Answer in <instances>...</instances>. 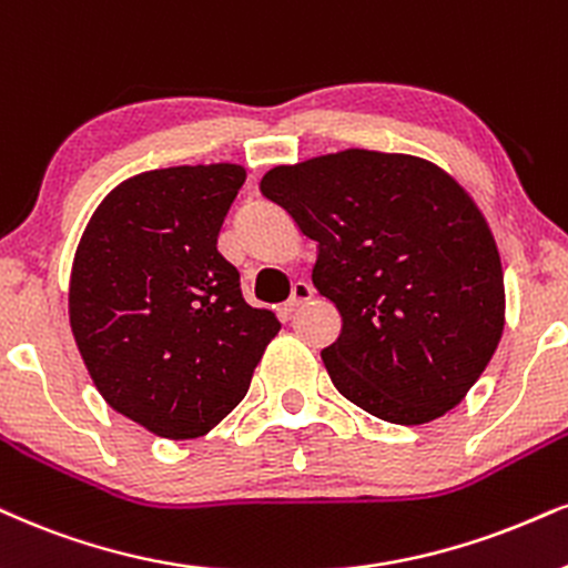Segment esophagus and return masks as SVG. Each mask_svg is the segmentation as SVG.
<instances>
[{
  "label": "esophagus",
  "mask_w": 568,
  "mask_h": 568,
  "mask_svg": "<svg viewBox=\"0 0 568 568\" xmlns=\"http://www.w3.org/2000/svg\"><path fill=\"white\" fill-rule=\"evenodd\" d=\"M313 295H316V290H313L311 284H307V282H297L295 286H292V297L286 300L284 311H286V313H295L297 307H303L305 303H311Z\"/></svg>",
  "instance_id": "esophagus-1"
}]
</instances>
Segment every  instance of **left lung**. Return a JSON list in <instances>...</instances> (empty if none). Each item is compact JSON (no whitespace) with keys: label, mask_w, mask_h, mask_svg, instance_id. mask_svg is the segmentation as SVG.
<instances>
[{"label":"left lung","mask_w":568,"mask_h":568,"mask_svg":"<svg viewBox=\"0 0 568 568\" xmlns=\"http://www.w3.org/2000/svg\"><path fill=\"white\" fill-rule=\"evenodd\" d=\"M261 194L316 242L313 284L342 316L321 349L334 387L403 426L464 400L506 313L498 247L464 189L422 158L345 150L273 168Z\"/></svg>","instance_id":"1"}]
</instances>
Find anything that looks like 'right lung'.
I'll return each mask as SVG.
<instances>
[{
  "label": "right lung",
  "instance_id": "obj_1",
  "mask_svg": "<svg viewBox=\"0 0 568 568\" xmlns=\"http://www.w3.org/2000/svg\"><path fill=\"white\" fill-rule=\"evenodd\" d=\"M244 168L179 165L123 181L91 215L70 273V328L110 408L165 439L202 437L247 395L276 337L244 303L219 231Z\"/></svg>",
  "mask_w": 568,
  "mask_h": 568
}]
</instances>
